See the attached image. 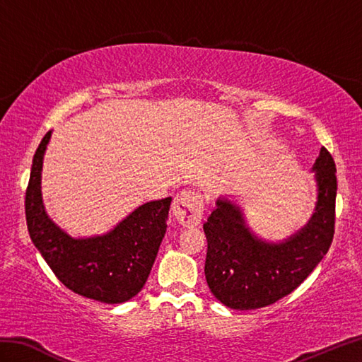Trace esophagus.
Here are the masks:
<instances>
[{
    "label": "esophagus",
    "mask_w": 362,
    "mask_h": 362,
    "mask_svg": "<svg viewBox=\"0 0 362 362\" xmlns=\"http://www.w3.org/2000/svg\"><path fill=\"white\" fill-rule=\"evenodd\" d=\"M173 216L183 227H196L201 224L204 214V201L201 196L182 191L174 197Z\"/></svg>",
    "instance_id": "1"
}]
</instances>
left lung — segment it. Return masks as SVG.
I'll list each match as a JSON object with an SVG mask.
<instances>
[{
	"mask_svg": "<svg viewBox=\"0 0 362 362\" xmlns=\"http://www.w3.org/2000/svg\"><path fill=\"white\" fill-rule=\"evenodd\" d=\"M311 171L317 199L310 221L283 241L258 236L244 211L221 196L204 224L209 243L205 279L222 305L232 310H257L291 294L328 252L334 235L336 165L322 148Z\"/></svg>",
	"mask_w": 362,
	"mask_h": 362,
	"instance_id": "obj_1",
	"label": "left lung"
}]
</instances>
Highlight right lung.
<instances>
[{
	"mask_svg": "<svg viewBox=\"0 0 362 362\" xmlns=\"http://www.w3.org/2000/svg\"><path fill=\"white\" fill-rule=\"evenodd\" d=\"M51 130L38 144L26 189L29 236L51 271L68 289L103 303H122L144 286L161 240L173 197L146 202L109 232L74 238L45 210L42 197L43 157Z\"/></svg>",
	"mask_w": 362,
	"mask_h": 362,
	"instance_id": "right-lung-1",
	"label": "right lung"
}]
</instances>
